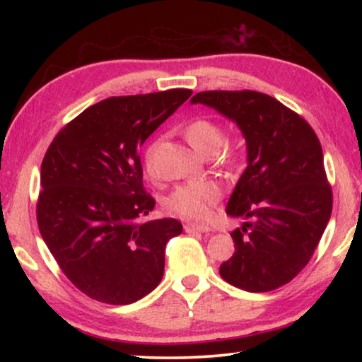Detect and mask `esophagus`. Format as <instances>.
<instances>
[{"mask_svg":"<svg viewBox=\"0 0 362 362\" xmlns=\"http://www.w3.org/2000/svg\"><path fill=\"white\" fill-rule=\"evenodd\" d=\"M187 233H206L211 231L209 226H201V225H185Z\"/></svg>","mask_w":362,"mask_h":362,"instance_id":"1","label":"esophagus"}]
</instances>
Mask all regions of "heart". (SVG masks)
Here are the masks:
<instances>
[{
    "label": "heart",
    "mask_w": 362,
    "mask_h": 362,
    "mask_svg": "<svg viewBox=\"0 0 362 362\" xmlns=\"http://www.w3.org/2000/svg\"><path fill=\"white\" fill-rule=\"evenodd\" d=\"M185 137L188 144L199 156L211 155L218 151L223 144V131L217 122L211 119H194L185 127ZM155 151L156 144H151L145 151L144 163L148 174L155 169ZM220 198V189L216 183L211 182H189L185 185L177 187L169 194L166 201L168 209L189 222H204L209 218L212 207Z\"/></svg>",
    "instance_id": "heart-1"
}]
</instances>
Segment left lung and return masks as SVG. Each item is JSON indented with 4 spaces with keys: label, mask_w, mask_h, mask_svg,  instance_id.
Masks as SVG:
<instances>
[{
    "label": "left lung",
    "mask_w": 362,
    "mask_h": 362,
    "mask_svg": "<svg viewBox=\"0 0 362 362\" xmlns=\"http://www.w3.org/2000/svg\"><path fill=\"white\" fill-rule=\"evenodd\" d=\"M189 103L214 108L240 127L247 168L226 204L246 220L231 233L235 254L220 276L247 292H268L302 272L332 212L320 140L302 116L255 90H207Z\"/></svg>",
    "instance_id": "1"
}]
</instances>
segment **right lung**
<instances>
[{"label":"right lung","instance_id":"right-lung-1","mask_svg":"<svg viewBox=\"0 0 362 362\" xmlns=\"http://www.w3.org/2000/svg\"><path fill=\"white\" fill-rule=\"evenodd\" d=\"M192 90L110 97L86 108L49 145L36 206L40 233L65 276L86 296L129 305L164 273L175 218L137 223L155 199L145 193L139 148Z\"/></svg>","mask_w":362,"mask_h":362}]
</instances>
